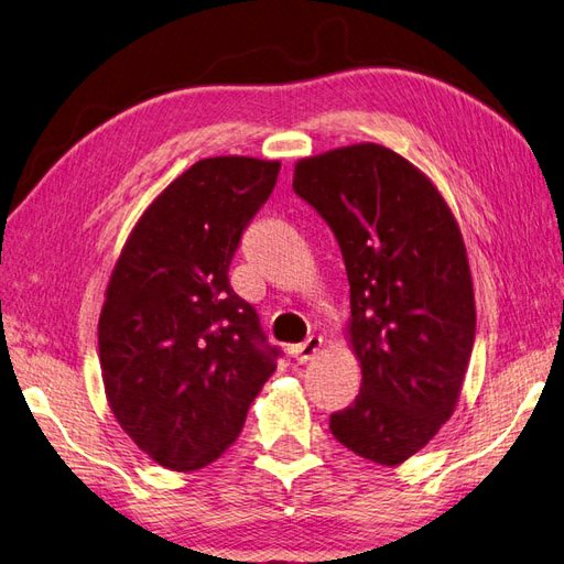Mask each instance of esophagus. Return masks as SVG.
I'll list each match as a JSON object with an SVG mask.
<instances>
[{"instance_id": "34e87169", "label": "esophagus", "mask_w": 564, "mask_h": 564, "mask_svg": "<svg viewBox=\"0 0 564 564\" xmlns=\"http://www.w3.org/2000/svg\"><path fill=\"white\" fill-rule=\"evenodd\" d=\"M319 348H322V338L319 336H310L305 343H300V345H293L291 352L293 357H295V362L297 365H305V362H310V359L319 352Z\"/></svg>"}]
</instances>
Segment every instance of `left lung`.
Listing matches in <instances>:
<instances>
[{"label":"left lung","instance_id":"8db88e82","mask_svg":"<svg viewBox=\"0 0 564 564\" xmlns=\"http://www.w3.org/2000/svg\"><path fill=\"white\" fill-rule=\"evenodd\" d=\"M293 191L322 214L350 281L348 338L362 369L330 433L395 467L451 420L471 357L474 285L455 214L405 156L359 142L295 164Z\"/></svg>","mask_w":564,"mask_h":564}]
</instances>
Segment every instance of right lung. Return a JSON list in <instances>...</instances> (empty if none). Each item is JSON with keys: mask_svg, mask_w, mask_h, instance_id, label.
<instances>
[{"mask_svg": "<svg viewBox=\"0 0 564 564\" xmlns=\"http://www.w3.org/2000/svg\"><path fill=\"white\" fill-rule=\"evenodd\" d=\"M279 169L254 156L199 159L144 209L111 271L97 326L107 402L166 469L221 457L276 369L279 350L230 288L228 267Z\"/></svg>", "mask_w": 564, "mask_h": 564, "instance_id": "add662e5", "label": "right lung"}]
</instances>
